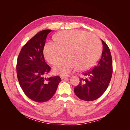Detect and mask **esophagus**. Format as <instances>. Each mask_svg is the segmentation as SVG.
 I'll use <instances>...</instances> for the list:
<instances>
[{
  "label": "esophagus",
  "mask_w": 130,
  "mask_h": 130,
  "mask_svg": "<svg viewBox=\"0 0 130 130\" xmlns=\"http://www.w3.org/2000/svg\"><path fill=\"white\" fill-rule=\"evenodd\" d=\"M67 77H68V76H61V78L62 80H63V79H64V78H67Z\"/></svg>",
  "instance_id": "obj_1"
}]
</instances>
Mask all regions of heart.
<instances>
[{"mask_svg":"<svg viewBox=\"0 0 130 130\" xmlns=\"http://www.w3.org/2000/svg\"><path fill=\"white\" fill-rule=\"evenodd\" d=\"M55 43H46L43 49L46 60L54 64L53 72L68 75L77 69L84 70L90 68L99 59L101 43L96 35L81 30L60 31L54 37Z\"/></svg>","mask_w":130,"mask_h":130,"instance_id":"b5f03b06","label":"heart"}]
</instances>
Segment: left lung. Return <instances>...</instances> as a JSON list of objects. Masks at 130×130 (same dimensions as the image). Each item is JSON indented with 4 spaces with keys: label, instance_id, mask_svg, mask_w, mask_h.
<instances>
[{
    "label": "left lung",
    "instance_id": "1",
    "mask_svg": "<svg viewBox=\"0 0 130 130\" xmlns=\"http://www.w3.org/2000/svg\"><path fill=\"white\" fill-rule=\"evenodd\" d=\"M103 49L98 64L92 70L83 73L79 85L74 88L75 95L82 100L93 101L100 97L107 89L113 72L112 59L107 44L101 40Z\"/></svg>",
    "mask_w": 130,
    "mask_h": 130
}]
</instances>
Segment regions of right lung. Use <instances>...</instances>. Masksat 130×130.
I'll return each mask as SVG.
<instances>
[{"mask_svg": "<svg viewBox=\"0 0 130 130\" xmlns=\"http://www.w3.org/2000/svg\"><path fill=\"white\" fill-rule=\"evenodd\" d=\"M51 31L42 30L31 38L22 48L17 59L16 69L19 85L25 95L37 103L50 100L61 81L60 76L45 77L51 68L45 61L43 48Z\"/></svg>", "mask_w": 130, "mask_h": 130, "instance_id": "obj_1", "label": "right lung"}]
</instances>
